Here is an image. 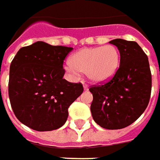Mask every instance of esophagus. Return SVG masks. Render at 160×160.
I'll list each match as a JSON object with an SVG mask.
<instances>
[{"instance_id":"34e87169","label":"esophagus","mask_w":160,"mask_h":160,"mask_svg":"<svg viewBox=\"0 0 160 160\" xmlns=\"http://www.w3.org/2000/svg\"><path fill=\"white\" fill-rule=\"evenodd\" d=\"M83 89H84V90H89V85L84 83V84H83Z\"/></svg>"}]
</instances>
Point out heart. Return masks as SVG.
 Masks as SVG:
<instances>
[{"mask_svg": "<svg viewBox=\"0 0 160 160\" xmlns=\"http://www.w3.org/2000/svg\"><path fill=\"white\" fill-rule=\"evenodd\" d=\"M71 62L64 69L71 74L78 76L84 72L90 81L102 83L111 80L120 67L121 54L114 45L83 48L72 54Z\"/></svg>", "mask_w": 160, "mask_h": 160, "instance_id": "heart-1", "label": "heart"}]
</instances>
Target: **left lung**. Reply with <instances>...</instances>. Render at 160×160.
<instances>
[{"label":"left lung","mask_w":160,"mask_h":160,"mask_svg":"<svg viewBox=\"0 0 160 160\" xmlns=\"http://www.w3.org/2000/svg\"><path fill=\"white\" fill-rule=\"evenodd\" d=\"M121 54L120 67L111 80L89 88L94 121L106 129L131 125L146 110L152 90L148 58L135 41L115 38L109 41Z\"/></svg>","instance_id":"1"}]
</instances>
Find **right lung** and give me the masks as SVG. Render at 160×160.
Returning a JSON list of instances; mask_svg holds the SVG:
<instances>
[{"instance_id":"right-lung-1","label":"right lung","mask_w":160,"mask_h":160,"mask_svg":"<svg viewBox=\"0 0 160 160\" xmlns=\"http://www.w3.org/2000/svg\"><path fill=\"white\" fill-rule=\"evenodd\" d=\"M72 47L43 41L19 50L10 64L8 96L17 119L36 131L61 128L68 108L83 91L82 83L63 78V64Z\"/></svg>"}]
</instances>
